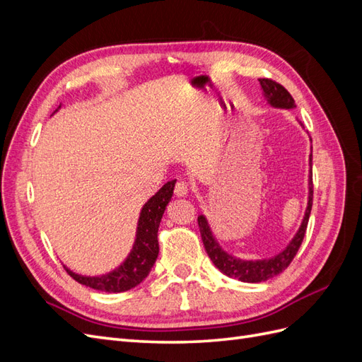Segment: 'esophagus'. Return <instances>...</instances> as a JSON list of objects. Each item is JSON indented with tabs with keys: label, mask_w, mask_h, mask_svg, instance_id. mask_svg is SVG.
<instances>
[{
	"label": "esophagus",
	"mask_w": 362,
	"mask_h": 362,
	"mask_svg": "<svg viewBox=\"0 0 362 362\" xmlns=\"http://www.w3.org/2000/svg\"><path fill=\"white\" fill-rule=\"evenodd\" d=\"M175 194L178 196V198H182V196H185L189 193V185L185 181H178L177 184H175Z\"/></svg>",
	"instance_id": "1"
}]
</instances>
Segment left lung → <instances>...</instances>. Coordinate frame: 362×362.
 <instances>
[{
    "label": "left lung",
    "mask_w": 362,
    "mask_h": 362,
    "mask_svg": "<svg viewBox=\"0 0 362 362\" xmlns=\"http://www.w3.org/2000/svg\"><path fill=\"white\" fill-rule=\"evenodd\" d=\"M258 81L261 84L262 93H264L267 103L272 107H276V108L296 107L293 96L288 93L286 87L270 78H259ZM310 166L311 169H310V177H308V189H310L308 205H306L303 221L300 223L299 231L296 233V235L291 238L288 246L275 257L264 258V259H240L233 257L217 243L216 237L213 235L211 228L208 225L206 217L204 214L198 217V225H199L204 247L206 250L208 257L211 258L213 264L221 270L223 275L238 281H243V282H262L270 278H275L290 266V262L293 261L296 254H298V250L303 242L306 226H308V221H310L311 208H313V152L310 154Z\"/></svg>",
    "instance_id": "8db88e82"
}]
</instances>
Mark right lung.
<instances>
[{
    "label": "right lung",
    "instance_id": "right-lung-1",
    "mask_svg": "<svg viewBox=\"0 0 362 362\" xmlns=\"http://www.w3.org/2000/svg\"><path fill=\"white\" fill-rule=\"evenodd\" d=\"M175 182H177V180L168 181L141 208L133 249H131L127 259L119 267L100 276L78 275V273L72 272L66 266H63L64 270L76 282L98 291L122 293L139 286L149 275L158 257V226L164 210H166L168 204L172 199Z\"/></svg>",
    "mask_w": 362,
    "mask_h": 362
}]
</instances>
